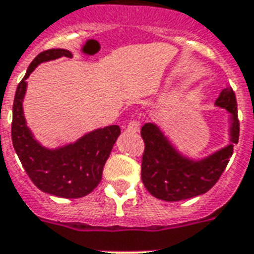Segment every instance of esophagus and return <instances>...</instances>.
<instances>
[{
  "label": "esophagus",
  "mask_w": 254,
  "mask_h": 254,
  "mask_svg": "<svg viewBox=\"0 0 254 254\" xmlns=\"http://www.w3.org/2000/svg\"><path fill=\"white\" fill-rule=\"evenodd\" d=\"M127 129L129 130V132H133V133L138 132V130H140V122L136 121V120H132V121L127 124Z\"/></svg>",
  "instance_id": "34e87169"
}]
</instances>
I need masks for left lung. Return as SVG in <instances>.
Listing matches in <instances>:
<instances>
[{
	"label": "left lung",
	"instance_id": "1",
	"mask_svg": "<svg viewBox=\"0 0 254 254\" xmlns=\"http://www.w3.org/2000/svg\"><path fill=\"white\" fill-rule=\"evenodd\" d=\"M215 105L232 114V144L202 161L189 160L179 155L153 124L141 127V179L152 196L167 202L194 198L207 192L219 180L233 155V144H237L240 137L237 99L232 87L223 90Z\"/></svg>",
	"mask_w": 254,
	"mask_h": 254
}]
</instances>
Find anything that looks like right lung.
Instances as JSON below:
<instances>
[{"label":"right lung","instance_id":"right-lung-1","mask_svg":"<svg viewBox=\"0 0 254 254\" xmlns=\"http://www.w3.org/2000/svg\"><path fill=\"white\" fill-rule=\"evenodd\" d=\"M71 58L67 50H47L32 60L27 74L18 83L13 102L12 142L24 170L37 189L60 198H82L102 179L103 165L121 133L118 125L97 129L74 144L59 149H46L33 138L22 113V98L29 74L43 62Z\"/></svg>","mask_w":254,"mask_h":254}]
</instances>
